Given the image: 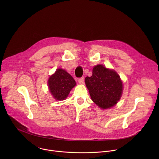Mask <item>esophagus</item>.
<instances>
[{"instance_id":"1","label":"esophagus","mask_w":159,"mask_h":159,"mask_svg":"<svg viewBox=\"0 0 159 159\" xmlns=\"http://www.w3.org/2000/svg\"><path fill=\"white\" fill-rule=\"evenodd\" d=\"M78 82L79 84H83L84 82V77H80L78 79Z\"/></svg>"}]
</instances>
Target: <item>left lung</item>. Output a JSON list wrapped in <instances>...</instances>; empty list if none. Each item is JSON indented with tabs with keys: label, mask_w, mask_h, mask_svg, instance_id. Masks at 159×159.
<instances>
[{
	"label": "left lung",
	"mask_w": 159,
	"mask_h": 159,
	"mask_svg": "<svg viewBox=\"0 0 159 159\" xmlns=\"http://www.w3.org/2000/svg\"><path fill=\"white\" fill-rule=\"evenodd\" d=\"M85 82L93 101L101 109L114 106L123 93V82L119 75L102 65L94 66L91 77Z\"/></svg>",
	"instance_id": "left-lung-1"
}]
</instances>
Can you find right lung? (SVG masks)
Returning a JSON list of instances; mask_svg holds the SVG:
<instances>
[{
  "mask_svg": "<svg viewBox=\"0 0 159 159\" xmlns=\"http://www.w3.org/2000/svg\"><path fill=\"white\" fill-rule=\"evenodd\" d=\"M50 92L56 100L65 99L69 96L72 89L75 86L74 78L62 69H57L55 74L51 75L48 80Z\"/></svg>",
  "mask_w": 159,
  "mask_h": 159,
  "instance_id": "obj_1",
  "label": "right lung"
}]
</instances>
